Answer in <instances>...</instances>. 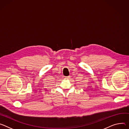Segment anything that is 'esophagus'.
I'll return each instance as SVG.
<instances>
[{
  "mask_svg": "<svg viewBox=\"0 0 129 129\" xmlns=\"http://www.w3.org/2000/svg\"><path fill=\"white\" fill-rule=\"evenodd\" d=\"M70 76H67V77H65V79H70Z\"/></svg>",
  "mask_w": 129,
  "mask_h": 129,
  "instance_id": "esophagus-1",
  "label": "esophagus"
}]
</instances>
